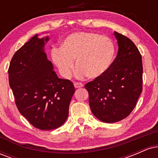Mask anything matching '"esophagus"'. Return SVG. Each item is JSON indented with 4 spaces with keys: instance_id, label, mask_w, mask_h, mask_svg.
Listing matches in <instances>:
<instances>
[{
    "instance_id": "1",
    "label": "esophagus",
    "mask_w": 158,
    "mask_h": 158,
    "mask_svg": "<svg viewBox=\"0 0 158 158\" xmlns=\"http://www.w3.org/2000/svg\"><path fill=\"white\" fill-rule=\"evenodd\" d=\"M83 86H84V85H83V84H81V83H79V82H75V83H74V87H75V88H82Z\"/></svg>"
}]
</instances>
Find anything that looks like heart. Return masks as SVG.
Returning <instances> with one entry per match:
<instances>
[{
    "mask_svg": "<svg viewBox=\"0 0 158 158\" xmlns=\"http://www.w3.org/2000/svg\"><path fill=\"white\" fill-rule=\"evenodd\" d=\"M115 56L113 41L106 36L90 32L70 34L62 41L60 49L52 51V60L59 73L68 79L73 72L76 59L77 76L97 79L107 73Z\"/></svg>",
    "mask_w": 158,
    "mask_h": 158,
    "instance_id": "obj_1",
    "label": "heart"
}]
</instances>
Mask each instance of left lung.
Wrapping results in <instances>:
<instances>
[{"label": "left lung", "instance_id": "1", "mask_svg": "<svg viewBox=\"0 0 158 158\" xmlns=\"http://www.w3.org/2000/svg\"><path fill=\"white\" fill-rule=\"evenodd\" d=\"M118 53L107 73L85 85L92 113L113 123L128 117L143 90L142 56L133 41L114 32Z\"/></svg>", "mask_w": 158, "mask_h": 158}]
</instances>
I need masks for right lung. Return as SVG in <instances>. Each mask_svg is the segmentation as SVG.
I'll return each mask as SVG.
<instances>
[{"instance_id":"obj_1","label":"right lung","mask_w":158,"mask_h":158,"mask_svg":"<svg viewBox=\"0 0 158 158\" xmlns=\"http://www.w3.org/2000/svg\"><path fill=\"white\" fill-rule=\"evenodd\" d=\"M36 34L17 50L9 68V82L19 112L41 130L56 129L68 117L73 84L59 79L44 51L49 37Z\"/></svg>"}]
</instances>
